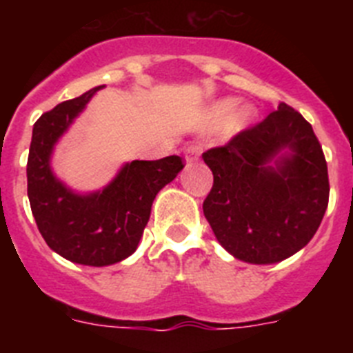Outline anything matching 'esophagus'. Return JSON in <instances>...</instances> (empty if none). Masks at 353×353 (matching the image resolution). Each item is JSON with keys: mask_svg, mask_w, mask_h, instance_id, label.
Instances as JSON below:
<instances>
[{"mask_svg": "<svg viewBox=\"0 0 353 353\" xmlns=\"http://www.w3.org/2000/svg\"><path fill=\"white\" fill-rule=\"evenodd\" d=\"M199 152H201V148H199V146H196V145L185 148V152H183V161H185V164H192V162L198 161Z\"/></svg>", "mask_w": 353, "mask_h": 353, "instance_id": "obj_1", "label": "esophagus"}]
</instances>
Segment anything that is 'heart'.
<instances>
[{
	"mask_svg": "<svg viewBox=\"0 0 353 353\" xmlns=\"http://www.w3.org/2000/svg\"><path fill=\"white\" fill-rule=\"evenodd\" d=\"M233 102L232 101H221L212 108L210 111V120L212 121H221L228 113H230V109H232ZM252 120V111L248 108V105H240V108L233 109L230 117L226 118V129L228 132H240V130H244L245 127L251 123Z\"/></svg>",
	"mask_w": 353,
	"mask_h": 353,
	"instance_id": "obj_1",
	"label": "heart"
}]
</instances>
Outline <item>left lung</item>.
<instances>
[{"mask_svg":"<svg viewBox=\"0 0 353 353\" xmlns=\"http://www.w3.org/2000/svg\"><path fill=\"white\" fill-rule=\"evenodd\" d=\"M203 161L214 174L203 214L233 258L277 263L313 239L329 203V176L313 127L295 109L281 102Z\"/></svg>","mask_w":353,"mask_h":353,"instance_id":"8db88e82","label":"left lung"}]
</instances>
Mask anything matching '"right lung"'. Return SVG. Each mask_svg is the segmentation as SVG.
Returning a JSON list of instances; mask_svg holds the SVG:
<instances>
[{
  "label": "right lung",
  "mask_w": 353,
  "mask_h": 353,
  "mask_svg": "<svg viewBox=\"0 0 353 353\" xmlns=\"http://www.w3.org/2000/svg\"><path fill=\"white\" fill-rule=\"evenodd\" d=\"M65 101L33 125L28 155V198L39 232L65 260L108 267L138 249L152 203L162 187L183 170L179 155L125 162L114 179L92 192L74 191L54 174V146L99 90Z\"/></svg>",
  "instance_id": "add662e5"
}]
</instances>
